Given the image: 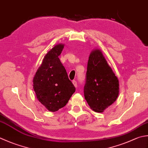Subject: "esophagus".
<instances>
[{"instance_id":"esophagus-1","label":"esophagus","mask_w":148,"mask_h":148,"mask_svg":"<svg viewBox=\"0 0 148 148\" xmlns=\"http://www.w3.org/2000/svg\"><path fill=\"white\" fill-rule=\"evenodd\" d=\"M72 83L74 84V85L75 87H77V82H76V81L74 80L73 82H72Z\"/></svg>"}]
</instances>
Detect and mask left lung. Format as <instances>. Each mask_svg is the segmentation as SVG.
I'll return each mask as SVG.
<instances>
[{"mask_svg":"<svg viewBox=\"0 0 148 148\" xmlns=\"http://www.w3.org/2000/svg\"><path fill=\"white\" fill-rule=\"evenodd\" d=\"M119 80L99 49L90 54L84 95L90 107L103 112L114 103L119 95Z\"/></svg>","mask_w":148,"mask_h":148,"instance_id":"8db88e82","label":"left lung"}]
</instances>
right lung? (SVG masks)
Masks as SVG:
<instances>
[{"mask_svg": "<svg viewBox=\"0 0 148 148\" xmlns=\"http://www.w3.org/2000/svg\"><path fill=\"white\" fill-rule=\"evenodd\" d=\"M63 47L58 44L48 52L33 78L37 99L50 112L65 106L76 91L58 58Z\"/></svg>", "mask_w": 148, "mask_h": 148, "instance_id": "1", "label": "right lung"}]
</instances>
